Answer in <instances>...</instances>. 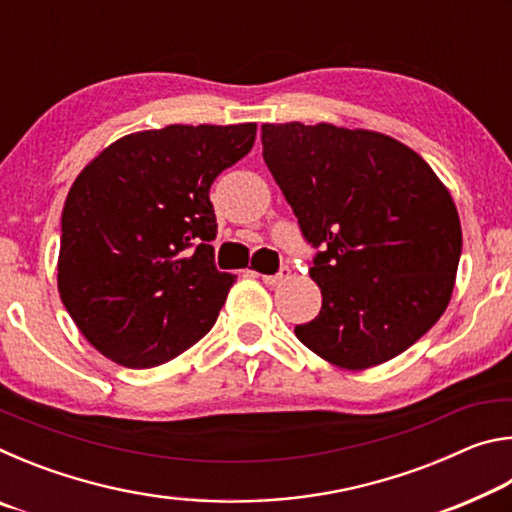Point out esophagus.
Returning a JSON list of instances; mask_svg holds the SVG:
<instances>
[{"label":"esophagus","instance_id":"1","mask_svg":"<svg viewBox=\"0 0 512 512\" xmlns=\"http://www.w3.org/2000/svg\"><path fill=\"white\" fill-rule=\"evenodd\" d=\"M291 275V268L289 266H280V271H277L275 275H262V280L266 284H271V287H275V284H282L284 280H289Z\"/></svg>","mask_w":512,"mask_h":512}]
</instances>
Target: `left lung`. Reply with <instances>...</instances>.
Here are the masks:
<instances>
[{
    "instance_id": "8db88e82",
    "label": "left lung",
    "mask_w": 512,
    "mask_h": 512,
    "mask_svg": "<svg viewBox=\"0 0 512 512\" xmlns=\"http://www.w3.org/2000/svg\"><path fill=\"white\" fill-rule=\"evenodd\" d=\"M264 162L316 255L318 316L296 336L348 370L379 366L427 334L452 298L461 221L409 146L332 124L262 126Z\"/></svg>"
}]
</instances>
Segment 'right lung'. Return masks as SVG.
<instances>
[{
  "instance_id": "obj_1",
  "label": "right lung",
  "mask_w": 512,
  "mask_h": 512,
  "mask_svg": "<svg viewBox=\"0 0 512 512\" xmlns=\"http://www.w3.org/2000/svg\"><path fill=\"white\" fill-rule=\"evenodd\" d=\"M255 133V124L133 133L76 178L60 223L58 291L103 357L153 368L210 332L237 280L214 264L210 187L253 149Z\"/></svg>"
}]
</instances>
